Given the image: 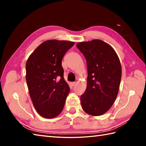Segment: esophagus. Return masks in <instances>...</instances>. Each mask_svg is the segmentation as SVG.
<instances>
[{"label": "esophagus", "instance_id": "obj_1", "mask_svg": "<svg viewBox=\"0 0 146 146\" xmlns=\"http://www.w3.org/2000/svg\"><path fill=\"white\" fill-rule=\"evenodd\" d=\"M75 84H76V82H71V86H74Z\"/></svg>", "mask_w": 146, "mask_h": 146}]
</instances>
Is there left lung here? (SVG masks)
<instances>
[{
    "label": "left lung",
    "instance_id": "1",
    "mask_svg": "<svg viewBox=\"0 0 146 146\" xmlns=\"http://www.w3.org/2000/svg\"><path fill=\"white\" fill-rule=\"evenodd\" d=\"M76 47L86 59L87 86L81 95L82 108L93 116L102 115L112 106L119 92L122 68L110 45L102 40L78 42Z\"/></svg>",
    "mask_w": 146,
    "mask_h": 146
}]
</instances>
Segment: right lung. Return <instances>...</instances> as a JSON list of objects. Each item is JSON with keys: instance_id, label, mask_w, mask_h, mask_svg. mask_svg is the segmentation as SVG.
Returning a JSON list of instances; mask_svg holds the SVG:
<instances>
[{"instance_id": "obj_1", "label": "right lung", "mask_w": 146, "mask_h": 146, "mask_svg": "<svg viewBox=\"0 0 146 146\" xmlns=\"http://www.w3.org/2000/svg\"><path fill=\"white\" fill-rule=\"evenodd\" d=\"M75 44L68 41L48 40L41 43L26 62V82L35 109L46 119L58 116L63 109L70 87L63 77L61 61Z\"/></svg>"}]
</instances>
